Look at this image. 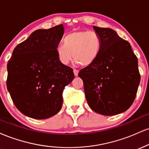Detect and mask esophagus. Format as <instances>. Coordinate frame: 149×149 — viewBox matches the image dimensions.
<instances>
[{
	"label": "esophagus",
	"mask_w": 149,
	"mask_h": 149,
	"mask_svg": "<svg viewBox=\"0 0 149 149\" xmlns=\"http://www.w3.org/2000/svg\"><path fill=\"white\" fill-rule=\"evenodd\" d=\"M78 72H79V71H78V70H77V69H73V73H74L75 76H78Z\"/></svg>",
	"instance_id": "34e87169"
}]
</instances>
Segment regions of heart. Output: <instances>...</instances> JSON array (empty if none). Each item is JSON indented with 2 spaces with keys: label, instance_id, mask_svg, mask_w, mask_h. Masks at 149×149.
Returning <instances> with one entry per match:
<instances>
[{
  "label": "heart",
  "instance_id": "heart-1",
  "mask_svg": "<svg viewBox=\"0 0 149 149\" xmlns=\"http://www.w3.org/2000/svg\"><path fill=\"white\" fill-rule=\"evenodd\" d=\"M102 41L100 36L92 31H76L68 34L64 38V45L59 44L56 52L59 61L69 64L73 59L81 66H89L100 54Z\"/></svg>",
  "mask_w": 149,
  "mask_h": 149
}]
</instances>
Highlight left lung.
Returning a JSON list of instances; mask_svg holds the SVG:
<instances>
[{"label": "left lung", "instance_id": "8db88e82", "mask_svg": "<svg viewBox=\"0 0 149 149\" xmlns=\"http://www.w3.org/2000/svg\"><path fill=\"white\" fill-rule=\"evenodd\" d=\"M93 29L102 41L100 52L78 76L92 110L104 116L117 115L127 111L136 97L140 82L137 58L130 44L114 30Z\"/></svg>", "mask_w": 149, "mask_h": 149}]
</instances>
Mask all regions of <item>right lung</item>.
Segmentation results:
<instances>
[{"label":"right lung","instance_id":"1","mask_svg":"<svg viewBox=\"0 0 149 149\" xmlns=\"http://www.w3.org/2000/svg\"><path fill=\"white\" fill-rule=\"evenodd\" d=\"M64 32L63 24L38 29L13 50L7 66V88L26 116L47 119L61 109L63 90L74 78L73 69L61 63L56 52Z\"/></svg>","mask_w":149,"mask_h":149}]
</instances>
